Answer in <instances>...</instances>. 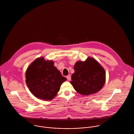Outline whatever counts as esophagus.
<instances>
[{"label": "esophagus", "mask_w": 134, "mask_h": 134, "mask_svg": "<svg viewBox=\"0 0 134 134\" xmlns=\"http://www.w3.org/2000/svg\"><path fill=\"white\" fill-rule=\"evenodd\" d=\"M66 78H67V79L68 80H71V75H68L67 76H66Z\"/></svg>", "instance_id": "1"}]
</instances>
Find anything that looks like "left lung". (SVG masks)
Listing matches in <instances>:
<instances>
[{"label": "left lung", "instance_id": "1", "mask_svg": "<svg viewBox=\"0 0 134 134\" xmlns=\"http://www.w3.org/2000/svg\"><path fill=\"white\" fill-rule=\"evenodd\" d=\"M70 82L77 92L83 96L97 92L103 87L106 74L103 68L92 58L78 61Z\"/></svg>", "mask_w": 134, "mask_h": 134}]
</instances>
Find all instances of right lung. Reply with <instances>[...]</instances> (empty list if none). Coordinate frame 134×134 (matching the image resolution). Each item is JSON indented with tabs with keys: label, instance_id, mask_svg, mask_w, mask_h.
<instances>
[{
	"label": "right lung",
	"instance_id": "1",
	"mask_svg": "<svg viewBox=\"0 0 134 134\" xmlns=\"http://www.w3.org/2000/svg\"><path fill=\"white\" fill-rule=\"evenodd\" d=\"M54 62L43 57L36 59L27 68L26 82L30 92L38 98L51 100L66 78L61 75Z\"/></svg>",
	"mask_w": 134,
	"mask_h": 134
}]
</instances>
